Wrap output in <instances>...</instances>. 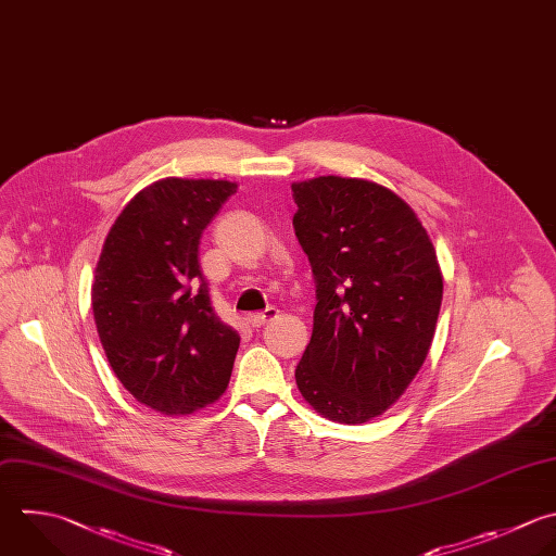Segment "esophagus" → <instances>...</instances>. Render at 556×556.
<instances>
[{
    "label": "esophagus",
    "instance_id": "esophagus-1",
    "mask_svg": "<svg viewBox=\"0 0 556 556\" xmlns=\"http://www.w3.org/2000/svg\"><path fill=\"white\" fill-rule=\"evenodd\" d=\"M276 317H278V308L269 306V308H265L263 313H252V315H248V324H250L252 328H261V326L274 321Z\"/></svg>",
    "mask_w": 556,
    "mask_h": 556
}]
</instances>
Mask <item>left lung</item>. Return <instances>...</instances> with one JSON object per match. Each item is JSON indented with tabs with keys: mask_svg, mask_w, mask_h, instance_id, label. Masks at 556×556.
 Masks as SVG:
<instances>
[{
	"mask_svg": "<svg viewBox=\"0 0 556 556\" xmlns=\"http://www.w3.org/2000/svg\"><path fill=\"white\" fill-rule=\"evenodd\" d=\"M291 191L317 282L295 382L321 417L365 424L400 400L428 356L443 298L437 252L415 211L378 182L319 176Z\"/></svg>",
	"mask_w": 556,
	"mask_h": 556,
	"instance_id": "8db88e82",
	"label": "left lung"
}]
</instances>
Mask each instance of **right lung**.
<instances>
[{
  "label": "right lung",
  "instance_id": "add662e5",
  "mask_svg": "<svg viewBox=\"0 0 556 556\" xmlns=\"http://www.w3.org/2000/svg\"><path fill=\"white\" fill-rule=\"evenodd\" d=\"M232 193L230 180L152 182L124 206L96 267L106 358L135 400L163 415L202 410L230 382L241 337L211 304L198 248Z\"/></svg>",
  "mask_w": 556,
  "mask_h": 556
}]
</instances>
